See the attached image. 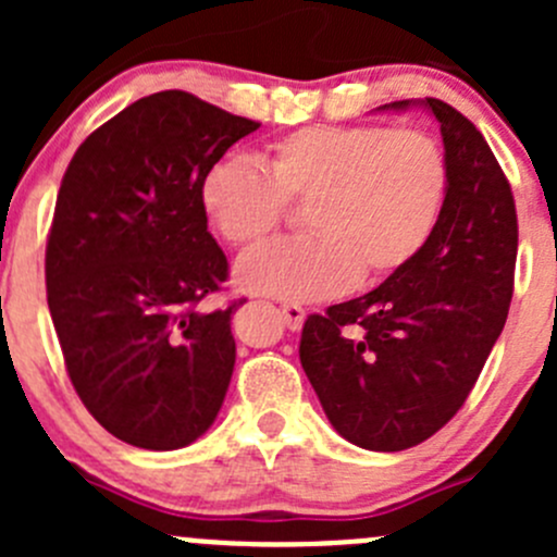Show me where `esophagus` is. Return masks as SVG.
<instances>
[{
  "instance_id": "esophagus-1",
  "label": "esophagus",
  "mask_w": 557,
  "mask_h": 557,
  "mask_svg": "<svg viewBox=\"0 0 557 557\" xmlns=\"http://www.w3.org/2000/svg\"><path fill=\"white\" fill-rule=\"evenodd\" d=\"M280 314H283V323L288 325L290 331H299L301 325H305V318H307L305 307L290 305V301H285V305H280Z\"/></svg>"
}]
</instances>
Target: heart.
I'll list each match as a JSON object with an SVG mask.
<instances>
[{"label":"heart","instance_id":"obj_1","mask_svg":"<svg viewBox=\"0 0 557 557\" xmlns=\"http://www.w3.org/2000/svg\"><path fill=\"white\" fill-rule=\"evenodd\" d=\"M256 164L221 159L199 188L207 221L252 250L307 205L312 237L247 256L237 283L277 299H329L385 283L429 245L450 188L442 145L423 128L305 126L263 145Z\"/></svg>","mask_w":557,"mask_h":557}]
</instances>
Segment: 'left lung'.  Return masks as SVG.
Returning <instances> with one entry per match:
<instances>
[{"instance_id": "1", "label": "left lung", "mask_w": 557, "mask_h": 557, "mask_svg": "<svg viewBox=\"0 0 557 557\" xmlns=\"http://www.w3.org/2000/svg\"><path fill=\"white\" fill-rule=\"evenodd\" d=\"M423 104L445 143L450 188L436 232L380 288L310 314L299 358L325 418L363 450L398 453L463 407L507 323L518 212L474 123L442 99Z\"/></svg>"}]
</instances>
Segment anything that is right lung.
Masks as SVG:
<instances>
[{
	"instance_id": "add662e5",
	"label": "right lung",
	"mask_w": 557,
	"mask_h": 557,
	"mask_svg": "<svg viewBox=\"0 0 557 557\" xmlns=\"http://www.w3.org/2000/svg\"><path fill=\"white\" fill-rule=\"evenodd\" d=\"M258 126L194 94H150L99 126L61 180L48 310L77 396L126 445L177 450L221 412L243 301L196 310L228 277L199 188Z\"/></svg>"
}]
</instances>
